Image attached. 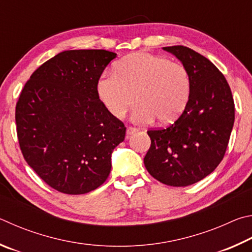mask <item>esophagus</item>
Instances as JSON below:
<instances>
[{"label": "esophagus", "mask_w": 252, "mask_h": 252, "mask_svg": "<svg viewBox=\"0 0 252 252\" xmlns=\"http://www.w3.org/2000/svg\"><path fill=\"white\" fill-rule=\"evenodd\" d=\"M138 129L136 128V127H131V126H128L127 127V130H126V134H127V137H129L130 135H133V134H135L136 131H137Z\"/></svg>", "instance_id": "esophagus-1"}]
</instances>
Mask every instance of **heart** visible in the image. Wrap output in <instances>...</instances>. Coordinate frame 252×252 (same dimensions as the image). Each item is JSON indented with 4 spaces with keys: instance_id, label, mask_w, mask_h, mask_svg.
Returning <instances> with one entry per match:
<instances>
[{
    "instance_id": "b5f03b06",
    "label": "heart",
    "mask_w": 252,
    "mask_h": 252,
    "mask_svg": "<svg viewBox=\"0 0 252 252\" xmlns=\"http://www.w3.org/2000/svg\"><path fill=\"white\" fill-rule=\"evenodd\" d=\"M97 91L108 112L122 118L136 107L133 118L138 123L170 124L183 114L190 97V77L186 67L164 56L139 52L124 57L114 73L106 74Z\"/></svg>"
}]
</instances>
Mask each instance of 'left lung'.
<instances>
[{"label":"left lung","instance_id":"obj_1","mask_svg":"<svg viewBox=\"0 0 252 252\" xmlns=\"http://www.w3.org/2000/svg\"><path fill=\"white\" fill-rule=\"evenodd\" d=\"M164 50L186 67L190 97L171 125L147 130L152 144L144 164L158 182L186 187L213 173L222 160L235 123V103L227 79L208 59L183 45Z\"/></svg>","mask_w":252,"mask_h":252}]
</instances>
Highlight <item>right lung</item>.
Here are the masks:
<instances>
[{"label":"right lung","mask_w":252,"mask_h":252,"mask_svg":"<svg viewBox=\"0 0 252 252\" xmlns=\"http://www.w3.org/2000/svg\"><path fill=\"white\" fill-rule=\"evenodd\" d=\"M116 53L64 51L42 64L15 107L17 138L30 167L55 190L82 195L98 188L126 134L99 99L97 84Z\"/></svg>","instance_id":"obj_1"}]
</instances>
